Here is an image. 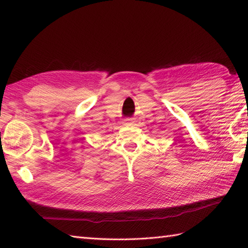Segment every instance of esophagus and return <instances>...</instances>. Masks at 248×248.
Returning <instances> with one entry per match:
<instances>
[{
    "label": "esophagus",
    "mask_w": 248,
    "mask_h": 248,
    "mask_svg": "<svg viewBox=\"0 0 248 248\" xmlns=\"http://www.w3.org/2000/svg\"><path fill=\"white\" fill-rule=\"evenodd\" d=\"M132 124H133V120L131 119V118H125V119L123 120V124L124 125H131Z\"/></svg>",
    "instance_id": "34e87169"
}]
</instances>
